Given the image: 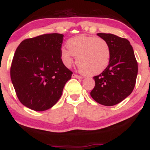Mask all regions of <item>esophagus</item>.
Wrapping results in <instances>:
<instances>
[{
    "label": "esophagus",
    "instance_id": "1",
    "mask_svg": "<svg viewBox=\"0 0 150 150\" xmlns=\"http://www.w3.org/2000/svg\"><path fill=\"white\" fill-rule=\"evenodd\" d=\"M73 77H75V78H77V79H82V76H80V75H77V74H73Z\"/></svg>",
    "mask_w": 150,
    "mask_h": 150
}]
</instances>
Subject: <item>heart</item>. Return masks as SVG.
<instances>
[{
	"label": "heart",
	"instance_id": "obj_1",
	"mask_svg": "<svg viewBox=\"0 0 150 150\" xmlns=\"http://www.w3.org/2000/svg\"><path fill=\"white\" fill-rule=\"evenodd\" d=\"M67 47L68 50L63 48L61 51L64 65L70 67L75 56L80 70L87 75L101 73L109 63L111 47L107 41L101 37L77 36L68 41Z\"/></svg>",
	"mask_w": 150,
	"mask_h": 150
}]
</instances>
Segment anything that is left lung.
Listing matches in <instances>:
<instances>
[{"label":"left lung","mask_w":150,"mask_h":150,"mask_svg":"<svg viewBox=\"0 0 150 150\" xmlns=\"http://www.w3.org/2000/svg\"><path fill=\"white\" fill-rule=\"evenodd\" d=\"M111 47L109 64L100 75L94 76L95 86L90 95L104 106L116 105L131 94L137 75V62L128 39L112 34L98 33Z\"/></svg>","instance_id":"obj_1"}]
</instances>
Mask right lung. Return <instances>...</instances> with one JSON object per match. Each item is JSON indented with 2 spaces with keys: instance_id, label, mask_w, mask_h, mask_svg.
Wrapping results in <instances>:
<instances>
[{
  "instance_id": "add662e5",
  "label": "right lung",
  "mask_w": 150,
  "mask_h": 150,
  "mask_svg": "<svg viewBox=\"0 0 150 150\" xmlns=\"http://www.w3.org/2000/svg\"><path fill=\"white\" fill-rule=\"evenodd\" d=\"M63 34H45L25 39L17 48L10 77L24 106L37 111L51 108L62 95L73 72L61 57Z\"/></svg>"
}]
</instances>
